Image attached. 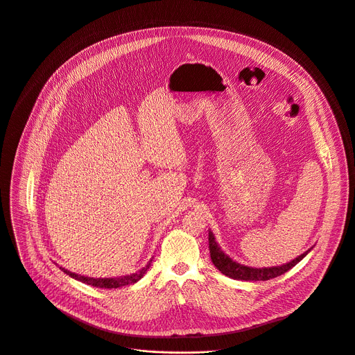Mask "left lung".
Returning a JSON list of instances; mask_svg holds the SVG:
<instances>
[{"instance_id":"1","label":"left lung","mask_w":355,"mask_h":355,"mask_svg":"<svg viewBox=\"0 0 355 355\" xmlns=\"http://www.w3.org/2000/svg\"><path fill=\"white\" fill-rule=\"evenodd\" d=\"M208 241H209V253H211V259L214 262V265L216 266V269L223 273L225 276L236 279V280H269L273 277H277L283 273H286L287 270L292 269L293 266H296L303 257L307 254V252H304L303 254H300L299 257H296L295 261L288 262L283 266H275V268H263V269H257V268H249V266H243L241 263L234 262L228 254H225L220 248L218 246V243L215 242V238L212 235V232L209 231L208 235Z\"/></svg>"}]
</instances>
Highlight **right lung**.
<instances>
[{"instance_id":"right-lung-1","label":"right lung","mask_w":355,"mask_h":355,"mask_svg":"<svg viewBox=\"0 0 355 355\" xmlns=\"http://www.w3.org/2000/svg\"><path fill=\"white\" fill-rule=\"evenodd\" d=\"M148 268H150V263L146 268H143L141 270H139L137 273H133L130 276H124V277H112V279H93V277H87V276H79V275L72 273V272L63 269V268H60V269L65 272L67 275H69L71 277H73L76 280H80L86 284H90V286H94V287H102V288H117V287H123V286H127V284L136 283L137 280H140L146 275Z\"/></svg>"}]
</instances>
